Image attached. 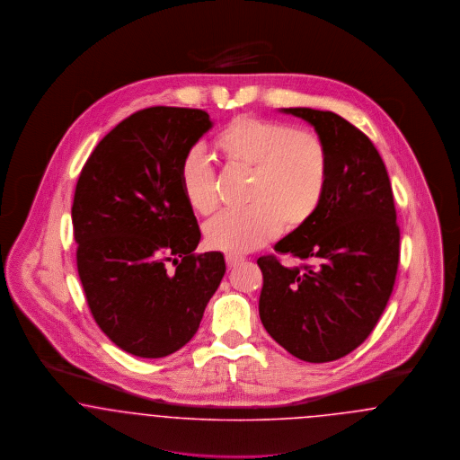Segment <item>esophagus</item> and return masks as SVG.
Segmentation results:
<instances>
[{
  "label": "esophagus",
  "instance_id": "34e87169",
  "mask_svg": "<svg viewBox=\"0 0 460 460\" xmlns=\"http://www.w3.org/2000/svg\"><path fill=\"white\" fill-rule=\"evenodd\" d=\"M243 261H244L243 255H236V253H227V255H226L227 267H236V265H240Z\"/></svg>",
  "mask_w": 460,
  "mask_h": 460
}]
</instances>
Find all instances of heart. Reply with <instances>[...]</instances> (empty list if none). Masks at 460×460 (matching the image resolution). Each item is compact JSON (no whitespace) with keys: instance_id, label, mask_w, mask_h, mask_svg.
I'll use <instances>...</instances> for the list:
<instances>
[{"instance_id":"heart-1","label":"heart","mask_w":460,"mask_h":460,"mask_svg":"<svg viewBox=\"0 0 460 460\" xmlns=\"http://www.w3.org/2000/svg\"><path fill=\"white\" fill-rule=\"evenodd\" d=\"M216 148L231 167L252 169V205L224 210L210 220L205 227L210 246L229 253L257 250L276 238L283 224L298 227L321 207L328 188L329 155L317 132L243 113L220 129ZM179 179L198 214L208 216L217 208V171L201 146L184 154Z\"/></svg>"}]
</instances>
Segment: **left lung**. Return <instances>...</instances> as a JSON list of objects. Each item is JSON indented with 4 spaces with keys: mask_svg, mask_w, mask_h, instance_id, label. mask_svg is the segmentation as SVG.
Wrapping results in <instances>:
<instances>
[{
    "mask_svg": "<svg viewBox=\"0 0 460 460\" xmlns=\"http://www.w3.org/2000/svg\"><path fill=\"white\" fill-rule=\"evenodd\" d=\"M310 122L328 146L326 195L317 212L276 244L302 261L263 255V328L291 355L314 364L366 341L392 296L400 227L385 162L371 139L328 110L286 109Z\"/></svg>",
    "mask_w": 460,
    "mask_h": 460,
    "instance_id": "left-lung-1",
    "label": "left lung"
}]
</instances>
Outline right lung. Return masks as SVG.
Instances as JSON below:
<instances>
[{
  "label": "right lung",
  "instance_id": "add662e5",
  "mask_svg": "<svg viewBox=\"0 0 460 460\" xmlns=\"http://www.w3.org/2000/svg\"><path fill=\"white\" fill-rule=\"evenodd\" d=\"M212 128L199 109L137 110L98 143L72 203L77 272L100 329L124 351L182 349L226 272L182 193L184 154Z\"/></svg>",
  "mask_w": 460,
  "mask_h": 460
}]
</instances>
